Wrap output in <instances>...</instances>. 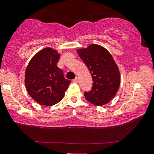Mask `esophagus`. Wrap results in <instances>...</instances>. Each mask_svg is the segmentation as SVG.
Returning <instances> with one entry per match:
<instances>
[{"label": "esophagus", "instance_id": "esophagus-1", "mask_svg": "<svg viewBox=\"0 0 154 154\" xmlns=\"http://www.w3.org/2000/svg\"><path fill=\"white\" fill-rule=\"evenodd\" d=\"M72 82H74V83H78V82H79V79H78V77H76L75 79L72 80Z\"/></svg>", "mask_w": 154, "mask_h": 154}]
</instances>
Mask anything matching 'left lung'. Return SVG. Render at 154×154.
<instances>
[{"mask_svg":"<svg viewBox=\"0 0 154 154\" xmlns=\"http://www.w3.org/2000/svg\"><path fill=\"white\" fill-rule=\"evenodd\" d=\"M77 53L90 70L93 82L91 91L84 93L86 99L97 106L109 103L120 85V71L113 57L97 44L77 50Z\"/></svg>","mask_w":154,"mask_h":154,"instance_id":"left-lung-1","label":"left lung"}]
</instances>
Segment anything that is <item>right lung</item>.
Wrapping results in <instances>:
<instances>
[{
	"label": "right lung",
	"instance_id": "add662e5",
	"mask_svg": "<svg viewBox=\"0 0 154 154\" xmlns=\"http://www.w3.org/2000/svg\"><path fill=\"white\" fill-rule=\"evenodd\" d=\"M60 54L51 48L40 50L27 66L26 88L32 99L43 106H52L63 99L70 84L57 67Z\"/></svg>",
	"mask_w": 154,
	"mask_h": 154
}]
</instances>
